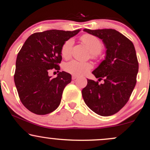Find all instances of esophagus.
Wrapping results in <instances>:
<instances>
[{
	"instance_id": "esophagus-1",
	"label": "esophagus",
	"mask_w": 150,
	"mask_h": 150,
	"mask_svg": "<svg viewBox=\"0 0 150 150\" xmlns=\"http://www.w3.org/2000/svg\"><path fill=\"white\" fill-rule=\"evenodd\" d=\"M78 77H77V76H76V75H73L72 76V79H73V80H75V79H77V78Z\"/></svg>"
}]
</instances>
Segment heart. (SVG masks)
<instances>
[{
    "label": "heart",
    "mask_w": 150,
    "mask_h": 150,
    "mask_svg": "<svg viewBox=\"0 0 150 150\" xmlns=\"http://www.w3.org/2000/svg\"><path fill=\"white\" fill-rule=\"evenodd\" d=\"M81 41L90 50L92 58H96L103 48L101 41L95 36L86 34L81 37ZM74 40L69 39L63 43L61 47V54L63 58H69L71 55ZM92 69V64L88 62L72 60L64 65V70L73 75L81 76L85 75Z\"/></svg>",
    "instance_id": "obj_1"
}]
</instances>
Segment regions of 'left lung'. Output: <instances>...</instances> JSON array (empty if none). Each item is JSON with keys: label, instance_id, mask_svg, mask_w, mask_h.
<instances>
[{"label": "left lung", "instance_id": "left-lung-1", "mask_svg": "<svg viewBox=\"0 0 150 150\" xmlns=\"http://www.w3.org/2000/svg\"><path fill=\"white\" fill-rule=\"evenodd\" d=\"M102 39L106 56L92 71L98 81L88 79L82 90L84 102L98 115L109 116L118 112L126 104L137 82L139 63L133 43L114 29H83Z\"/></svg>", "mask_w": 150, "mask_h": 150}]
</instances>
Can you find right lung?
I'll list each match as a JSON object with an SVG mask.
<instances>
[{
    "instance_id": "right-lung-1",
    "label": "right lung",
    "mask_w": 150,
    "mask_h": 150,
    "mask_svg": "<svg viewBox=\"0 0 150 150\" xmlns=\"http://www.w3.org/2000/svg\"><path fill=\"white\" fill-rule=\"evenodd\" d=\"M80 30H50L31 35L19 52L14 81L24 106L35 114L52 113L60 105L63 90L71 81V75L62 71L56 78L51 69L60 70L61 47Z\"/></svg>"
}]
</instances>
